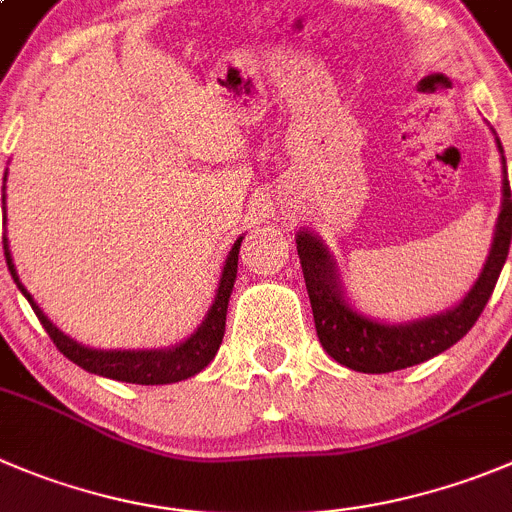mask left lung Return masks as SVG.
Returning a JSON list of instances; mask_svg holds the SVG:
<instances>
[{
	"instance_id": "8db88e82",
	"label": "left lung",
	"mask_w": 512,
	"mask_h": 512,
	"mask_svg": "<svg viewBox=\"0 0 512 512\" xmlns=\"http://www.w3.org/2000/svg\"><path fill=\"white\" fill-rule=\"evenodd\" d=\"M498 148L503 151L500 141ZM510 240L512 197L508 174H505L503 209H500L498 224H495L493 250L487 255L480 278L465 295V300L457 308L424 318V321L407 323V326H386V323H376L366 315L356 313L343 300L333 257L328 255L318 237H313L310 232H300L295 242H298L300 267H303L305 288H308L321 346L326 348L328 356L336 358L338 364L361 371V374H389V371L422 364L427 358L447 351L475 326V321L485 310L505 265V257H508Z\"/></svg>"
}]
</instances>
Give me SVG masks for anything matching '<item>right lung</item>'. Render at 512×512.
<instances>
[{"instance_id":"right-lung-1","label":"right lung","mask_w":512,"mask_h":512,"mask_svg":"<svg viewBox=\"0 0 512 512\" xmlns=\"http://www.w3.org/2000/svg\"><path fill=\"white\" fill-rule=\"evenodd\" d=\"M4 257H7V267L12 272L14 283L22 290L27 300H30L32 310H35L37 321L42 323V328L47 331V336L52 338V343L57 346V351L65 358H70L73 364H78L80 369L90 371V374L105 376V379L126 381V384H174V381L189 379V376L199 374L204 366L217 356L219 343L224 338V321H227V303L229 293L234 288V278H237V255H240V242H234V247L229 250L227 262H224L222 278H219L217 295H214V303L209 308L207 318L202 321V326L197 328V333L191 338H186L184 343H179L176 348L169 351H95V348L80 346L78 341H73L70 336H65L62 331H57L50 323L45 313L40 310V305L32 300V295L27 293L25 285L19 283L17 270H14V262L9 257L7 237H4Z\"/></svg>"}]
</instances>
